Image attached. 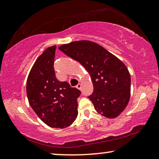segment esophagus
<instances>
[{
    "label": "esophagus",
    "instance_id": "34e87169",
    "mask_svg": "<svg viewBox=\"0 0 159 159\" xmlns=\"http://www.w3.org/2000/svg\"><path fill=\"white\" fill-rule=\"evenodd\" d=\"M76 88H77V89H81V84H78V85H76Z\"/></svg>",
    "mask_w": 159,
    "mask_h": 159
}]
</instances>
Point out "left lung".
I'll use <instances>...</instances> for the list:
<instances>
[{"mask_svg": "<svg viewBox=\"0 0 159 159\" xmlns=\"http://www.w3.org/2000/svg\"><path fill=\"white\" fill-rule=\"evenodd\" d=\"M59 49L84 66L91 78L94 91L89 98L99 114L117 117L130 98L131 77L120 60L95 42L88 40L63 44Z\"/></svg>", "mask_w": 159, "mask_h": 159, "instance_id": "obj_1", "label": "left lung"}]
</instances>
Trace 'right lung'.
Returning a JSON list of instances; mask_svg holds the SVG:
<instances>
[{
  "mask_svg": "<svg viewBox=\"0 0 159 159\" xmlns=\"http://www.w3.org/2000/svg\"><path fill=\"white\" fill-rule=\"evenodd\" d=\"M56 46L47 48L37 58L27 80L30 106L45 124L54 128L69 127L78 116L79 89L56 78L54 62Z\"/></svg>",
  "mask_w": 159,
  "mask_h": 159,
  "instance_id": "add662e5",
  "label": "right lung"
}]
</instances>
